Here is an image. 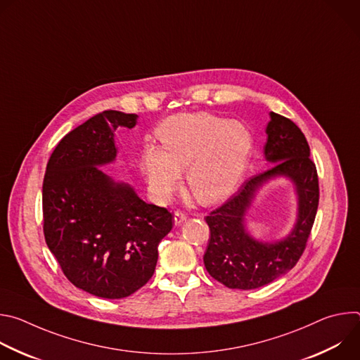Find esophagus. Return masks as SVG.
Segmentation results:
<instances>
[{
    "mask_svg": "<svg viewBox=\"0 0 360 360\" xmlns=\"http://www.w3.org/2000/svg\"><path fill=\"white\" fill-rule=\"evenodd\" d=\"M184 221H186V215L182 214L181 211H176V212L174 214V224H175V226L181 225Z\"/></svg>",
    "mask_w": 360,
    "mask_h": 360,
    "instance_id": "1",
    "label": "esophagus"
}]
</instances>
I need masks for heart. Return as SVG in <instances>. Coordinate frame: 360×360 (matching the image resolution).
Returning a JSON list of instances; mask_svg holds the SVG:
<instances>
[{
	"mask_svg": "<svg viewBox=\"0 0 360 360\" xmlns=\"http://www.w3.org/2000/svg\"><path fill=\"white\" fill-rule=\"evenodd\" d=\"M162 148L148 143L141 152V171L150 192L165 200L179 185L182 171L191 192L202 203H217L238 186L252 150L249 131L217 115L178 114L161 122Z\"/></svg>",
	"mask_w": 360,
	"mask_h": 360,
	"instance_id": "heart-1",
	"label": "heart"
}]
</instances>
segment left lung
Returning <instances> with one entry per match:
<instances>
[{"label":"left lung","mask_w":360,"mask_h":360,"mask_svg":"<svg viewBox=\"0 0 360 360\" xmlns=\"http://www.w3.org/2000/svg\"><path fill=\"white\" fill-rule=\"evenodd\" d=\"M269 117L264 155L272 167L246 181L235 196L207 217L211 238L203 264L229 289H256L289 272L304 250L318 211V174L304 135L290 120L275 112ZM278 177L294 185L297 221L282 240H256L245 226V215L257 192Z\"/></svg>","instance_id":"8db88e82"}]
</instances>
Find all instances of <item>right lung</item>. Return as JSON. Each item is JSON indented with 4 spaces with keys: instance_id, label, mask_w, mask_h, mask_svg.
I'll return each instance as SVG.
<instances>
[{
    "instance_id": "right-lung-1",
    "label": "right lung",
    "mask_w": 360,
    "mask_h": 360,
    "mask_svg": "<svg viewBox=\"0 0 360 360\" xmlns=\"http://www.w3.org/2000/svg\"><path fill=\"white\" fill-rule=\"evenodd\" d=\"M136 120L114 110L94 115L60 141L44 176L45 242L68 281L98 297L122 299L142 288L172 229L165 208L99 168L117 160L114 131Z\"/></svg>"
}]
</instances>
